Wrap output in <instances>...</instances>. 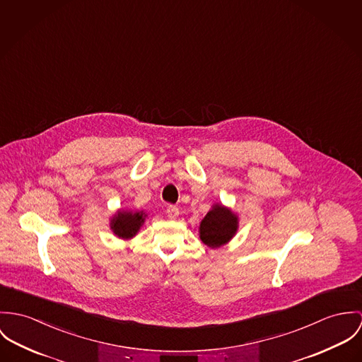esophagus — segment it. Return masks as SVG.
Instances as JSON below:
<instances>
[{
	"label": "esophagus",
	"mask_w": 362,
	"mask_h": 362,
	"mask_svg": "<svg viewBox=\"0 0 362 362\" xmlns=\"http://www.w3.org/2000/svg\"><path fill=\"white\" fill-rule=\"evenodd\" d=\"M166 214H168V216H169L170 219H175V218H177V215H179V208H177L176 205H168V206H166Z\"/></svg>",
	"instance_id": "34e87169"
}]
</instances>
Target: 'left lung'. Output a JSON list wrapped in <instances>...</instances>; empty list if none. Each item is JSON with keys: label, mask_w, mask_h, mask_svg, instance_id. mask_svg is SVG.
<instances>
[{"label": "left lung", "mask_w": 362, "mask_h": 362, "mask_svg": "<svg viewBox=\"0 0 362 362\" xmlns=\"http://www.w3.org/2000/svg\"><path fill=\"white\" fill-rule=\"evenodd\" d=\"M239 228L238 215L229 208L215 204L200 223V239L211 248H218L230 240Z\"/></svg>", "instance_id": "obj_1"}]
</instances>
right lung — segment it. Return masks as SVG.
Returning a JSON list of instances; mask_svg holds the SVG:
<instances>
[{
  "label": "right lung",
  "mask_w": 362,
  "mask_h": 362,
  "mask_svg": "<svg viewBox=\"0 0 362 362\" xmlns=\"http://www.w3.org/2000/svg\"><path fill=\"white\" fill-rule=\"evenodd\" d=\"M146 216L147 215L143 211H118L111 219V229L121 239H132L133 236H136V233L144 223Z\"/></svg>",
  "instance_id": "right-lung-1"
}]
</instances>
